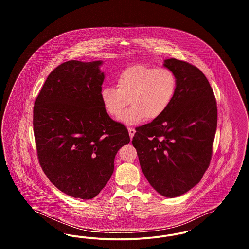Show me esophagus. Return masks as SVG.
<instances>
[{
    "instance_id": "34e87169",
    "label": "esophagus",
    "mask_w": 249,
    "mask_h": 249,
    "mask_svg": "<svg viewBox=\"0 0 249 249\" xmlns=\"http://www.w3.org/2000/svg\"><path fill=\"white\" fill-rule=\"evenodd\" d=\"M128 130H129L130 139H132V137H133V135H134V133H135V130H134L133 128H128Z\"/></svg>"
}]
</instances>
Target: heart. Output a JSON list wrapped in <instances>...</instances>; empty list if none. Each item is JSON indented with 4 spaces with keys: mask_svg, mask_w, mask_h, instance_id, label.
I'll return each instance as SVG.
<instances>
[{
    "mask_svg": "<svg viewBox=\"0 0 249 249\" xmlns=\"http://www.w3.org/2000/svg\"><path fill=\"white\" fill-rule=\"evenodd\" d=\"M117 88L105 86L101 89V102L110 117L117 118L130 102L119 119L124 124L134 125L160 118L171 106L178 89L176 73L166 67L136 64L120 71Z\"/></svg>",
    "mask_w": 249,
    "mask_h": 249,
    "instance_id": "obj_1",
    "label": "heart"
}]
</instances>
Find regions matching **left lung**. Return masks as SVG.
<instances>
[{
  "mask_svg": "<svg viewBox=\"0 0 249 249\" xmlns=\"http://www.w3.org/2000/svg\"><path fill=\"white\" fill-rule=\"evenodd\" d=\"M163 65L178 77L177 93L160 118L135 129L132 144L149 184L175 198L196 186L209 167L217 107L201 70L177 59H165Z\"/></svg>",
  "mask_w": 249,
  "mask_h": 249,
  "instance_id": "left-lung-1",
  "label": "left lung"
}]
</instances>
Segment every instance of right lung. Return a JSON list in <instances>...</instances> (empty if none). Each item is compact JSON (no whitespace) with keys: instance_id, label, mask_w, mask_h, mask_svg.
Here are the masks:
<instances>
[{"instance_id":"add662e5","label":"right lung","mask_w":249,"mask_h":249,"mask_svg":"<svg viewBox=\"0 0 249 249\" xmlns=\"http://www.w3.org/2000/svg\"><path fill=\"white\" fill-rule=\"evenodd\" d=\"M102 60H69L50 72L34 107L39 163L50 182L82 200L96 197L114 172L127 128L109 117L101 102Z\"/></svg>"}]
</instances>
